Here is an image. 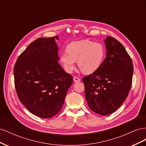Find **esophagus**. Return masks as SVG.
<instances>
[{
    "label": "esophagus",
    "mask_w": 146,
    "mask_h": 146,
    "mask_svg": "<svg viewBox=\"0 0 146 146\" xmlns=\"http://www.w3.org/2000/svg\"><path fill=\"white\" fill-rule=\"evenodd\" d=\"M73 79H74V82H79L80 81V78H79L78 77H74V78H73Z\"/></svg>",
    "instance_id": "1"
}]
</instances>
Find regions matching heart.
Here are the masks:
<instances>
[{
	"label": "heart",
	"instance_id": "obj_1",
	"mask_svg": "<svg viewBox=\"0 0 146 146\" xmlns=\"http://www.w3.org/2000/svg\"><path fill=\"white\" fill-rule=\"evenodd\" d=\"M67 51L61 53L60 61L68 73L76 68V61H78V67L83 73H93L100 68L105 57L104 46L87 39L70 44Z\"/></svg>",
	"mask_w": 146,
	"mask_h": 146
}]
</instances>
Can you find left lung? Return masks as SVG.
<instances>
[{"mask_svg":"<svg viewBox=\"0 0 146 146\" xmlns=\"http://www.w3.org/2000/svg\"><path fill=\"white\" fill-rule=\"evenodd\" d=\"M107 56L100 68L82 78L90 108L100 115L115 111L129 93L133 65L122 44L112 36L105 41Z\"/></svg>","mask_w":146,"mask_h":146,"instance_id":"obj_1","label":"left lung"}]
</instances>
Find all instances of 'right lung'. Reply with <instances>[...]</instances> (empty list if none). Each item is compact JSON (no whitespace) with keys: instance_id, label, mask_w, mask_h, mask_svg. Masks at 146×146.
Here are the masks:
<instances>
[{"instance_id":"right-lung-1","label":"right lung","mask_w":146,"mask_h":146,"mask_svg":"<svg viewBox=\"0 0 146 146\" xmlns=\"http://www.w3.org/2000/svg\"><path fill=\"white\" fill-rule=\"evenodd\" d=\"M58 36L38 38L18 56L14 67L15 86L21 102L39 117L50 118L63 107L72 76L58 63Z\"/></svg>"}]
</instances>
